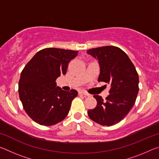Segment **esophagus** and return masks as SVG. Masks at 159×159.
Here are the masks:
<instances>
[{"instance_id":"1","label":"esophagus","mask_w":159,"mask_h":159,"mask_svg":"<svg viewBox=\"0 0 159 159\" xmlns=\"http://www.w3.org/2000/svg\"><path fill=\"white\" fill-rule=\"evenodd\" d=\"M79 95H85V96H89V93L85 92V91H82V90H80V91L79 92Z\"/></svg>"}]
</instances>
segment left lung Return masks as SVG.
Listing matches in <instances>:
<instances>
[{
    "label": "left lung",
    "instance_id": "8db88e82",
    "mask_svg": "<svg viewBox=\"0 0 159 159\" xmlns=\"http://www.w3.org/2000/svg\"><path fill=\"white\" fill-rule=\"evenodd\" d=\"M87 54L96 59L100 66L98 81L110 85V95L103 100L94 95L97 106L88 115L101 125H114L124 119L134 106L139 92V75L127 54L114 46L93 48Z\"/></svg>",
    "mask_w": 159,
    "mask_h": 159
}]
</instances>
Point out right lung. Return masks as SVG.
<instances>
[{
	"label": "right lung",
	"instance_id": "1",
	"mask_svg": "<svg viewBox=\"0 0 159 159\" xmlns=\"http://www.w3.org/2000/svg\"><path fill=\"white\" fill-rule=\"evenodd\" d=\"M78 51L58 48L40 50L22 70L19 80V97L25 111L35 122L44 126L56 125L69 112L75 90L65 91L56 80L66 74L69 61Z\"/></svg>",
	"mask_w": 159,
	"mask_h": 159
}]
</instances>
